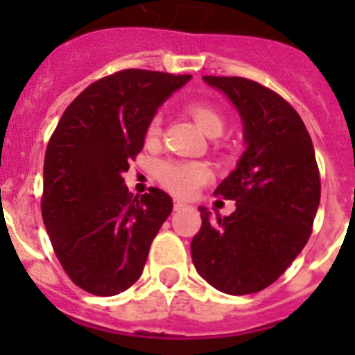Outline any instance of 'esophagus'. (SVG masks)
<instances>
[{
    "instance_id": "obj_1",
    "label": "esophagus",
    "mask_w": 355,
    "mask_h": 355,
    "mask_svg": "<svg viewBox=\"0 0 355 355\" xmlns=\"http://www.w3.org/2000/svg\"><path fill=\"white\" fill-rule=\"evenodd\" d=\"M184 206H186V202H182V200H175V210H182Z\"/></svg>"
}]
</instances>
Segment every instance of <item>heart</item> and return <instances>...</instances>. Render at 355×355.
I'll return each instance as SVG.
<instances>
[{
  "label": "heart",
  "instance_id": "heart-1",
  "mask_svg": "<svg viewBox=\"0 0 355 355\" xmlns=\"http://www.w3.org/2000/svg\"><path fill=\"white\" fill-rule=\"evenodd\" d=\"M189 114L195 119L197 127L206 134V136H221L225 128V119L221 112L216 110L206 103H193L189 105ZM162 130V118L155 116L150 119L147 127V136L156 138ZM158 177L164 182L167 189H171L173 193L188 197L199 188L200 184H205L210 178V169L205 164L199 162H166L158 169Z\"/></svg>",
  "mask_w": 355,
  "mask_h": 355
}]
</instances>
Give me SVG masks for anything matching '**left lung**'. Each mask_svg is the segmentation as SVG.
<instances>
[{"mask_svg":"<svg viewBox=\"0 0 355 355\" xmlns=\"http://www.w3.org/2000/svg\"><path fill=\"white\" fill-rule=\"evenodd\" d=\"M227 96L243 123L245 150L214 193L236 202L227 217L200 206L191 241L197 272L227 295L258 293L302 252L320 202L315 149L297 110L241 77H202Z\"/></svg>","mask_w":355,"mask_h":355,"instance_id":"obj_1","label":"left lung"}]
</instances>
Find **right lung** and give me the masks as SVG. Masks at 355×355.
Wrapping results in <instances>:
<instances>
[{"instance_id": "obj_1", "label": "right lung", "mask_w": 355, "mask_h": 355, "mask_svg": "<svg viewBox=\"0 0 355 355\" xmlns=\"http://www.w3.org/2000/svg\"><path fill=\"white\" fill-rule=\"evenodd\" d=\"M189 79L145 69L108 75L77 96L49 139L42 217L66 275L92 295L114 297L138 280L171 214L173 199L158 188L132 199L123 173L158 108Z\"/></svg>"}]
</instances>
